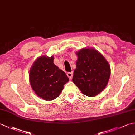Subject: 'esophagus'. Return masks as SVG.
<instances>
[{
    "label": "esophagus",
    "instance_id": "esophagus-1",
    "mask_svg": "<svg viewBox=\"0 0 135 135\" xmlns=\"http://www.w3.org/2000/svg\"><path fill=\"white\" fill-rule=\"evenodd\" d=\"M67 75L68 76V78H69L70 79H72L73 76V72L67 73Z\"/></svg>",
    "mask_w": 135,
    "mask_h": 135
}]
</instances>
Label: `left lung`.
Masks as SVG:
<instances>
[{
	"label": "left lung",
	"instance_id": "8db88e82",
	"mask_svg": "<svg viewBox=\"0 0 135 135\" xmlns=\"http://www.w3.org/2000/svg\"><path fill=\"white\" fill-rule=\"evenodd\" d=\"M76 54L78 59L73 82L85 95L96 96L108 84L110 66L102 54L93 48H83Z\"/></svg>",
	"mask_w": 135,
	"mask_h": 135
}]
</instances>
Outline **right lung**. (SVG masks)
Listing matches in <instances>:
<instances>
[{
    "mask_svg": "<svg viewBox=\"0 0 135 135\" xmlns=\"http://www.w3.org/2000/svg\"><path fill=\"white\" fill-rule=\"evenodd\" d=\"M54 57H38L31 67L29 79L33 90L47 101L56 99L69 78L53 63Z\"/></svg>",
    "mask_w": 135,
    "mask_h": 135,
    "instance_id": "obj_1",
    "label": "right lung"
}]
</instances>
